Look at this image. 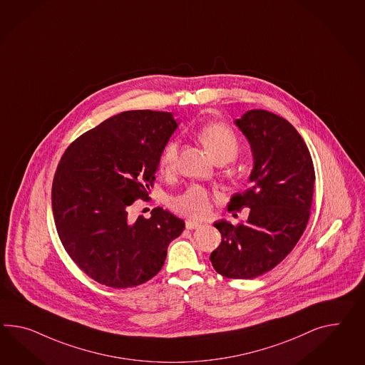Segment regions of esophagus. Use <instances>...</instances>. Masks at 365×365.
Segmentation results:
<instances>
[{"instance_id": "34e87169", "label": "esophagus", "mask_w": 365, "mask_h": 365, "mask_svg": "<svg viewBox=\"0 0 365 365\" xmlns=\"http://www.w3.org/2000/svg\"><path fill=\"white\" fill-rule=\"evenodd\" d=\"M185 226H187V229L192 230V229H196V227H198V226H201V224H200V222H197V221L187 220V222H185Z\"/></svg>"}]
</instances>
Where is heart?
I'll return each instance as SVG.
<instances>
[{"label":"heart","instance_id":"1","mask_svg":"<svg viewBox=\"0 0 365 365\" xmlns=\"http://www.w3.org/2000/svg\"><path fill=\"white\" fill-rule=\"evenodd\" d=\"M197 138L212 153L217 163H230L240 153V140L230 127L222 123H210L197 130ZM178 156V141L169 140L161 150L159 168L164 173L172 172ZM172 207L181 215L201 218L210 212V196L205 187L192 185L178 196L173 197Z\"/></svg>","mask_w":365,"mask_h":365}]
</instances>
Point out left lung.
<instances>
[{"instance_id": "obj_1", "label": "left lung", "mask_w": 365, "mask_h": 365, "mask_svg": "<svg viewBox=\"0 0 365 365\" xmlns=\"http://www.w3.org/2000/svg\"><path fill=\"white\" fill-rule=\"evenodd\" d=\"M235 125L250 144L252 187L232 197L227 209L250 207L245 222H215L222 241L210 254L215 270L252 279L274 269L295 247L312 205L315 170L309 148L290 123L264 110L243 113Z\"/></svg>"}]
</instances>
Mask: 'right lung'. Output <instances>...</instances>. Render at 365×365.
Here are the masks:
<instances>
[{
    "instance_id": "obj_1",
    "label": "right lung",
    "mask_w": 365,
    "mask_h": 365,
    "mask_svg": "<svg viewBox=\"0 0 365 365\" xmlns=\"http://www.w3.org/2000/svg\"><path fill=\"white\" fill-rule=\"evenodd\" d=\"M178 125L163 111L118 113L73 141L59 161L51 189L56 232L98 283L127 289L150 281L182 233L185 222L163 207L150 218H128L136 200L150 198L161 150Z\"/></svg>"
}]
</instances>
